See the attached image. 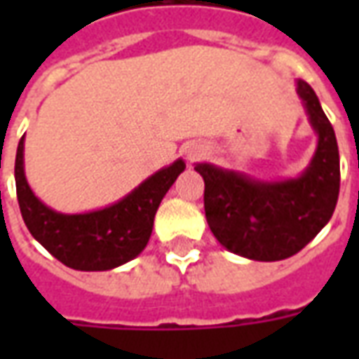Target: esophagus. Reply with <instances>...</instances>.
I'll list each match as a JSON object with an SVG mask.
<instances>
[{
  "instance_id": "34e87169",
  "label": "esophagus",
  "mask_w": 359,
  "mask_h": 359,
  "mask_svg": "<svg viewBox=\"0 0 359 359\" xmlns=\"http://www.w3.org/2000/svg\"><path fill=\"white\" fill-rule=\"evenodd\" d=\"M205 146H192V148L188 149V159L190 161H196V159H200V157L205 156Z\"/></svg>"
}]
</instances>
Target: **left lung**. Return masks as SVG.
I'll list each match as a JSON object with an SVG mask.
<instances>
[{"label":"left lung","instance_id":"obj_1","mask_svg":"<svg viewBox=\"0 0 359 359\" xmlns=\"http://www.w3.org/2000/svg\"><path fill=\"white\" fill-rule=\"evenodd\" d=\"M317 149L298 179L265 182L210 163L194 167L205 182L203 208L211 233L229 252L256 262L298 254L337 208L340 161L337 136L308 82L298 81Z\"/></svg>","mask_w":359,"mask_h":359}]
</instances>
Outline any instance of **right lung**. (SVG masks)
Returning a JSON list of instances; mask_svg holds the SVG:
<instances>
[{
	"instance_id": "obj_1",
	"label": "right lung",
	"mask_w": 359,
	"mask_h": 359,
	"mask_svg": "<svg viewBox=\"0 0 359 359\" xmlns=\"http://www.w3.org/2000/svg\"><path fill=\"white\" fill-rule=\"evenodd\" d=\"M184 167V161L177 159L109 208L67 215L40 202L28 187L22 136L15 159L20 215L36 241L67 267L76 271L115 269L146 248L157 208Z\"/></svg>"
}]
</instances>
